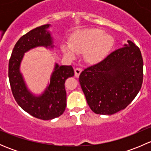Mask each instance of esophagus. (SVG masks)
Masks as SVG:
<instances>
[{
	"instance_id": "obj_1",
	"label": "esophagus",
	"mask_w": 151,
	"mask_h": 151,
	"mask_svg": "<svg viewBox=\"0 0 151 151\" xmlns=\"http://www.w3.org/2000/svg\"><path fill=\"white\" fill-rule=\"evenodd\" d=\"M82 68H77L74 69V75H75L76 77H79V76H80V73L82 72Z\"/></svg>"
}]
</instances>
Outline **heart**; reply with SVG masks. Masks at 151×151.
Instances as JSON below:
<instances>
[{
    "instance_id": "heart-1",
    "label": "heart",
    "mask_w": 151,
    "mask_h": 151,
    "mask_svg": "<svg viewBox=\"0 0 151 151\" xmlns=\"http://www.w3.org/2000/svg\"><path fill=\"white\" fill-rule=\"evenodd\" d=\"M114 45L112 35L99 28L76 30L68 39V45L63 44L60 49L68 58L74 59L77 53H83L86 63L95 65L104 60Z\"/></svg>"
}]
</instances>
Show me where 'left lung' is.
Returning <instances> with one entry per match:
<instances>
[{"instance_id": "8db88e82", "label": "left lung", "mask_w": 151, "mask_h": 151, "mask_svg": "<svg viewBox=\"0 0 151 151\" xmlns=\"http://www.w3.org/2000/svg\"><path fill=\"white\" fill-rule=\"evenodd\" d=\"M142 80L141 52L128 40L104 60L82 71L79 81L91 110L99 115H112L133 101Z\"/></svg>"}]
</instances>
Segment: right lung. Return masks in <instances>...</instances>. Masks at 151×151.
<instances>
[{
	"label": "right lung",
	"instance_id": "obj_1",
	"mask_svg": "<svg viewBox=\"0 0 151 151\" xmlns=\"http://www.w3.org/2000/svg\"><path fill=\"white\" fill-rule=\"evenodd\" d=\"M51 25H42L23 35L15 45L9 63V79L12 93L18 105L32 116L42 120H52L60 116L66 106L65 81L73 77L71 66L55 63L46 88L39 95L29 90L20 71L25 53L36 47L55 48L54 40L49 30Z\"/></svg>",
	"mask_w": 151,
	"mask_h": 151
}]
</instances>
